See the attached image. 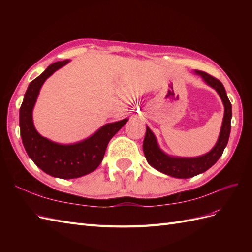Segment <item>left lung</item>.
I'll return each mask as SVG.
<instances>
[{
  "label": "left lung",
  "mask_w": 252,
  "mask_h": 252,
  "mask_svg": "<svg viewBox=\"0 0 252 252\" xmlns=\"http://www.w3.org/2000/svg\"><path fill=\"white\" fill-rule=\"evenodd\" d=\"M196 74L201 75L203 80L208 84L209 86L215 88L217 93L222 98V102L225 107V113L223 118V124L220 128L219 140L209 152L207 154L196 157V158H177L166 155L164 151L159 149L155 134L146 126V134L143 143V150L145 158L147 162L165 174H168L173 178L188 179L192 178L196 174H200L208 170L212 165L217 163L218 159L223 155V151L229 139L230 129H231V117L232 109L231 103L227 96L226 90L218 79L212 75L201 70H195Z\"/></svg>",
  "instance_id": "8db88e82"
}]
</instances>
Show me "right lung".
Wrapping results in <instances>:
<instances>
[{"mask_svg": "<svg viewBox=\"0 0 252 252\" xmlns=\"http://www.w3.org/2000/svg\"><path fill=\"white\" fill-rule=\"evenodd\" d=\"M68 62L65 60L49 65L30 83L20 108L21 136L28 157L44 172L60 179L80 178L95 170L102 162L109 141L128 121L124 119L106 124L88 139L70 145L51 142L37 132L32 122V110L40 89L53 72Z\"/></svg>", "mask_w": 252, "mask_h": 252, "instance_id": "obj_1", "label": "right lung"}]
</instances>
